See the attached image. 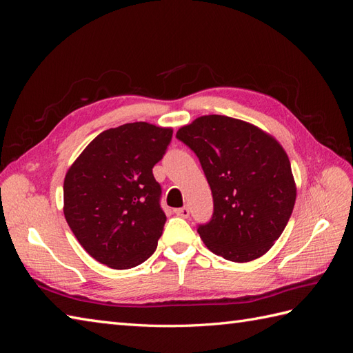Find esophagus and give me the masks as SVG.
<instances>
[{"mask_svg":"<svg viewBox=\"0 0 353 353\" xmlns=\"http://www.w3.org/2000/svg\"><path fill=\"white\" fill-rule=\"evenodd\" d=\"M176 215H179L181 218H188L190 216V210H188L187 206L179 208V209H176Z\"/></svg>","mask_w":353,"mask_h":353,"instance_id":"1","label":"esophagus"}]
</instances>
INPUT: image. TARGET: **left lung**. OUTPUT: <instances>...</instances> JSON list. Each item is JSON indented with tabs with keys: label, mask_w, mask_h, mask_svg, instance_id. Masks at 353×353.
I'll list each match as a JSON object with an SVG mask.
<instances>
[{
	"label": "left lung",
	"mask_w": 353,
	"mask_h": 353,
	"mask_svg": "<svg viewBox=\"0 0 353 353\" xmlns=\"http://www.w3.org/2000/svg\"><path fill=\"white\" fill-rule=\"evenodd\" d=\"M213 196V216L197 232L206 248L231 262H250L283 234L296 201V183L283 145L261 128L230 116H200L181 126Z\"/></svg>",
	"instance_id": "1"
}]
</instances>
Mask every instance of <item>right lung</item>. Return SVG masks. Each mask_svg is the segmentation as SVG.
Instances as JSON below:
<instances>
[{
	"mask_svg": "<svg viewBox=\"0 0 353 353\" xmlns=\"http://www.w3.org/2000/svg\"><path fill=\"white\" fill-rule=\"evenodd\" d=\"M172 128L147 122L103 131L70 165L63 184L65 218L95 261L130 270L154 253L166 215L153 166Z\"/></svg>",
	"mask_w": 353,
	"mask_h": 353,
	"instance_id": "right-lung-1",
	"label": "right lung"
}]
</instances>
